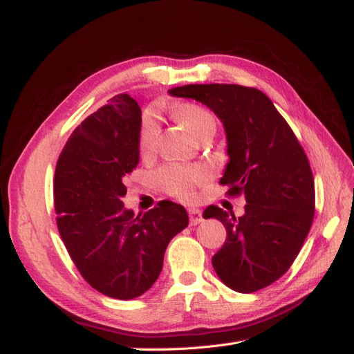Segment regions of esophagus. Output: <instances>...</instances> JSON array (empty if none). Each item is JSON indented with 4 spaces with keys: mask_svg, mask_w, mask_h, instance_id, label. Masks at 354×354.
Here are the masks:
<instances>
[{
    "mask_svg": "<svg viewBox=\"0 0 354 354\" xmlns=\"http://www.w3.org/2000/svg\"><path fill=\"white\" fill-rule=\"evenodd\" d=\"M189 219L190 225H198L202 222V213L198 208H189Z\"/></svg>",
    "mask_w": 354,
    "mask_h": 354,
    "instance_id": "obj_1",
    "label": "esophagus"
}]
</instances>
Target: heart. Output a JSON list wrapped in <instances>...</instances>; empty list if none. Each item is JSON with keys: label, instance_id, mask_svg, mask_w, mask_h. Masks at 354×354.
Instances as JSON below:
<instances>
[{"label": "heart", "instance_id": "1", "mask_svg": "<svg viewBox=\"0 0 354 354\" xmlns=\"http://www.w3.org/2000/svg\"><path fill=\"white\" fill-rule=\"evenodd\" d=\"M171 115L181 123L193 137L204 138L216 131V118L208 109L194 103H176L170 108ZM160 126L152 112H146L141 118L138 132V149L141 153H150L156 146ZM156 181L161 189L173 198L189 201L193 198L196 185L207 181V171L199 165L169 164L156 173Z\"/></svg>", "mask_w": 354, "mask_h": 354}]
</instances>
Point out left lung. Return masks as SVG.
I'll list each match as a JSON object with an SVG mask.
<instances>
[{
  "label": "left lung",
  "mask_w": 354,
  "mask_h": 354,
  "mask_svg": "<svg viewBox=\"0 0 354 354\" xmlns=\"http://www.w3.org/2000/svg\"><path fill=\"white\" fill-rule=\"evenodd\" d=\"M169 94L204 103L222 120L230 162L221 183L228 196L246 199L240 217L216 205L202 214L227 228V240L212 259L216 274L236 292L266 288L288 272L313 222L315 183L304 149L257 88L184 85Z\"/></svg>",
  "instance_id": "1"
}]
</instances>
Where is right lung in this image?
Listing matches in <instances>:
<instances>
[{
    "mask_svg": "<svg viewBox=\"0 0 354 354\" xmlns=\"http://www.w3.org/2000/svg\"><path fill=\"white\" fill-rule=\"evenodd\" d=\"M141 109L129 94L112 97L70 135L56 164L59 234L86 283L117 299L152 288L170 240L189 225L183 205L158 202L145 214L126 209L123 179L140 161Z\"/></svg>",
    "mask_w": 354,
    "mask_h": 354,
    "instance_id": "add662e5",
    "label": "right lung"
}]
</instances>
